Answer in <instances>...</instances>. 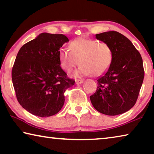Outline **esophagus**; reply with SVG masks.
<instances>
[{"label": "esophagus", "instance_id": "34e87169", "mask_svg": "<svg viewBox=\"0 0 154 154\" xmlns=\"http://www.w3.org/2000/svg\"><path fill=\"white\" fill-rule=\"evenodd\" d=\"M84 81L82 79H75V83L76 84H81V83H83Z\"/></svg>", "mask_w": 154, "mask_h": 154}]
</instances>
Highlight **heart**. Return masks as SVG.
<instances>
[{"instance_id": "b5f03b06", "label": "heart", "mask_w": 154, "mask_h": 154, "mask_svg": "<svg viewBox=\"0 0 154 154\" xmlns=\"http://www.w3.org/2000/svg\"><path fill=\"white\" fill-rule=\"evenodd\" d=\"M70 49H61L59 60L62 69L71 72L79 63L75 77L92 74L98 77L108 71L113 61V51L107 43L83 37L76 38L70 43Z\"/></svg>"}]
</instances>
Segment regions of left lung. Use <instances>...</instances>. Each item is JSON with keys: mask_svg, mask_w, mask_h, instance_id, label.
<instances>
[{"mask_svg": "<svg viewBox=\"0 0 154 154\" xmlns=\"http://www.w3.org/2000/svg\"><path fill=\"white\" fill-rule=\"evenodd\" d=\"M96 38L110 46L113 61L106 73L98 77L91 103L103 114L124 113L136 103L144 79L141 56L128 38L116 31L97 34Z\"/></svg>", "mask_w": 154, "mask_h": 154, "instance_id": "left-lung-1", "label": "left lung"}]
</instances>
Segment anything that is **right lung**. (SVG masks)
Instances as JSON below:
<instances>
[{
  "instance_id": "right-lung-1",
  "label": "right lung",
  "mask_w": 154,
  "mask_h": 154,
  "mask_svg": "<svg viewBox=\"0 0 154 154\" xmlns=\"http://www.w3.org/2000/svg\"><path fill=\"white\" fill-rule=\"evenodd\" d=\"M62 34H40L24 44L15 58L12 82L18 102L34 116L49 117L60 111L65 91L75 84L60 66L59 51L69 41Z\"/></svg>"
}]
</instances>
